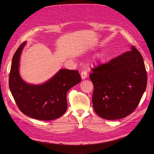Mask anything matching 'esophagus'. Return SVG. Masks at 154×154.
Instances as JSON below:
<instances>
[{
	"instance_id": "esophagus-1",
	"label": "esophagus",
	"mask_w": 154,
	"mask_h": 154,
	"mask_svg": "<svg viewBox=\"0 0 154 154\" xmlns=\"http://www.w3.org/2000/svg\"><path fill=\"white\" fill-rule=\"evenodd\" d=\"M80 75H81V77H82V79H85L87 77V72L85 70H83L81 72V74H80Z\"/></svg>"
}]
</instances>
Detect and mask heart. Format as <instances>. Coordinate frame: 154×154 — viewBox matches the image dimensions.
<instances>
[{
  "label": "heart",
  "instance_id": "b5f03b06",
  "mask_svg": "<svg viewBox=\"0 0 154 154\" xmlns=\"http://www.w3.org/2000/svg\"><path fill=\"white\" fill-rule=\"evenodd\" d=\"M99 59H102V57H100V56H99Z\"/></svg>",
  "mask_w": 154,
  "mask_h": 154
}]
</instances>
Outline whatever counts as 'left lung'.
<instances>
[{"label":"left lung","instance_id":"obj_1","mask_svg":"<svg viewBox=\"0 0 154 154\" xmlns=\"http://www.w3.org/2000/svg\"><path fill=\"white\" fill-rule=\"evenodd\" d=\"M94 109L107 120L122 119L136 109L145 91L147 71L134 46L107 63L91 69Z\"/></svg>","mask_w":154,"mask_h":154}]
</instances>
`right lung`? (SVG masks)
I'll return each mask as SVG.
<instances>
[{"mask_svg": "<svg viewBox=\"0 0 154 154\" xmlns=\"http://www.w3.org/2000/svg\"><path fill=\"white\" fill-rule=\"evenodd\" d=\"M26 42L15 52L9 74V88L19 110L23 114L40 120L61 117L67 108V92L81 81L78 70L61 69L48 81L35 85L26 83L19 72L20 54Z\"/></svg>", "mask_w": 154, "mask_h": 154, "instance_id": "right-lung-1", "label": "right lung"}]
</instances>
